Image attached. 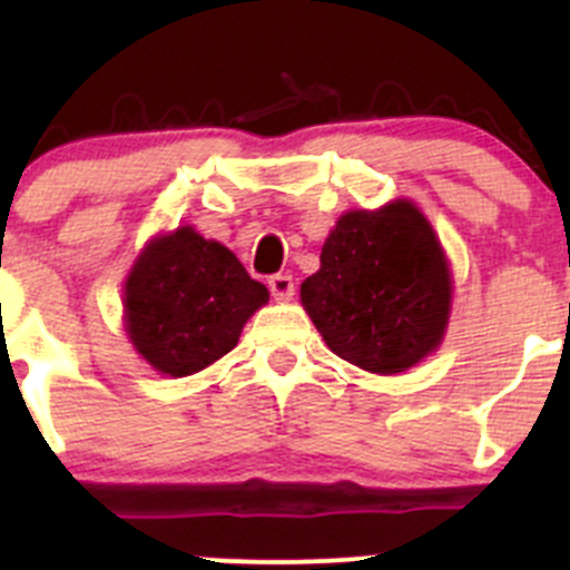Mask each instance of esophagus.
Here are the masks:
<instances>
[{
	"label": "esophagus",
	"mask_w": 570,
	"mask_h": 570,
	"mask_svg": "<svg viewBox=\"0 0 570 570\" xmlns=\"http://www.w3.org/2000/svg\"><path fill=\"white\" fill-rule=\"evenodd\" d=\"M267 284H269V292H273V297L278 303H286L295 297V281H292V275H273Z\"/></svg>",
	"instance_id": "esophagus-1"
}]
</instances>
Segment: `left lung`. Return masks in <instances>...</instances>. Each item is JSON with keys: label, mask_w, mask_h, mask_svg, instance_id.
I'll list each match as a JSON object with an SVG mask.
<instances>
[{"label": "left lung", "mask_w": 570, "mask_h": 570, "mask_svg": "<svg viewBox=\"0 0 570 570\" xmlns=\"http://www.w3.org/2000/svg\"><path fill=\"white\" fill-rule=\"evenodd\" d=\"M450 258L413 200L350 209L301 284V303L338 358L400 375L433 355L452 314Z\"/></svg>", "instance_id": "obj_1"}]
</instances>
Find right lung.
I'll list each match as a JSON object with an SVG mask.
<instances>
[{
	"label": "right lung",
	"mask_w": 570,
	"mask_h": 570,
	"mask_svg": "<svg viewBox=\"0 0 570 570\" xmlns=\"http://www.w3.org/2000/svg\"><path fill=\"white\" fill-rule=\"evenodd\" d=\"M267 301L226 245L178 226L148 239L126 275V336L159 375L187 377L232 353Z\"/></svg>",
	"instance_id": "right-lung-1"
}]
</instances>
